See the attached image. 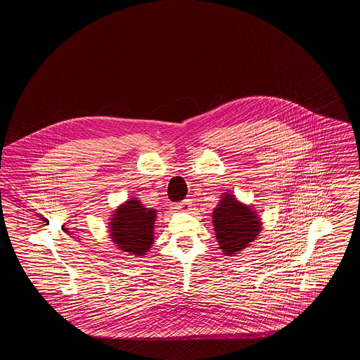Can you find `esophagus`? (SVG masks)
Returning a JSON list of instances; mask_svg holds the SVG:
<instances>
[{
	"mask_svg": "<svg viewBox=\"0 0 360 360\" xmlns=\"http://www.w3.org/2000/svg\"><path fill=\"white\" fill-rule=\"evenodd\" d=\"M175 207H176V210H179V211H189V210L192 208V202H191V199H185V200L176 203Z\"/></svg>",
	"mask_w": 360,
	"mask_h": 360,
	"instance_id": "esophagus-1",
	"label": "esophagus"
}]
</instances>
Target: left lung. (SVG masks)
<instances>
[{
	"instance_id": "obj_1",
	"label": "left lung",
	"mask_w": 360,
	"mask_h": 360,
	"mask_svg": "<svg viewBox=\"0 0 360 360\" xmlns=\"http://www.w3.org/2000/svg\"><path fill=\"white\" fill-rule=\"evenodd\" d=\"M212 222L219 248L226 256H235L255 240L262 229L259 217L235 195L225 193L214 210Z\"/></svg>"
}]
</instances>
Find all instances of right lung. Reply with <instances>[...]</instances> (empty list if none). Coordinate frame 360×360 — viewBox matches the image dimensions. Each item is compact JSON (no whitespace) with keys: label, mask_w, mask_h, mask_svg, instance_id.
<instances>
[{"label":"right lung","mask_w":360,"mask_h":360,"mask_svg":"<svg viewBox=\"0 0 360 360\" xmlns=\"http://www.w3.org/2000/svg\"><path fill=\"white\" fill-rule=\"evenodd\" d=\"M155 218L157 211L145 208L138 199L127 200L111 218V239L121 250L143 256L153 243Z\"/></svg>","instance_id":"obj_1"}]
</instances>
